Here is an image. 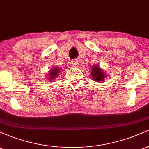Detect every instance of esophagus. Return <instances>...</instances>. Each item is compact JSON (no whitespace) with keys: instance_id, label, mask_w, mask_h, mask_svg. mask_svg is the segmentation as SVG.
I'll list each match as a JSON object with an SVG mask.
<instances>
[{"instance_id":"1","label":"esophagus","mask_w":149,"mask_h":149,"mask_svg":"<svg viewBox=\"0 0 149 149\" xmlns=\"http://www.w3.org/2000/svg\"><path fill=\"white\" fill-rule=\"evenodd\" d=\"M72 64L73 65V66H78V61L77 60H73L71 61Z\"/></svg>"}]
</instances>
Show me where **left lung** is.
Segmentation results:
<instances>
[{
  "label": "left lung",
  "mask_w": 149,
  "mask_h": 149,
  "mask_svg": "<svg viewBox=\"0 0 149 149\" xmlns=\"http://www.w3.org/2000/svg\"><path fill=\"white\" fill-rule=\"evenodd\" d=\"M91 69L92 71L90 74L95 81L100 83L101 81L103 82L107 78L106 73L102 71V69H100V66L95 65V66H92Z\"/></svg>",
  "instance_id": "obj_1"
}]
</instances>
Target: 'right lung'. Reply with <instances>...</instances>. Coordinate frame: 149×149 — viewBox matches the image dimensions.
Returning <instances> with one entry per match:
<instances>
[{
    "instance_id": "right-lung-1",
    "label": "right lung",
    "mask_w": 149,
    "mask_h": 149,
    "mask_svg": "<svg viewBox=\"0 0 149 149\" xmlns=\"http://www.w3.org/2000/svg\"><path fill=\"white\" fill-rule=\"evenodd\" d=\"M61 71V69H59V68H53V69H50L49 73H47V75H49V80H54V78H56V76H57L58 73Z\"/></svg>"
}]
</instances>
